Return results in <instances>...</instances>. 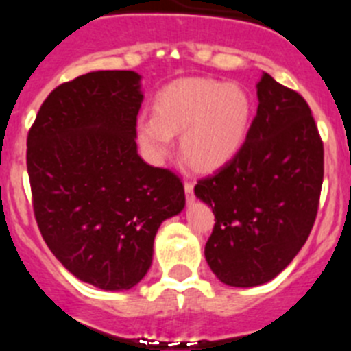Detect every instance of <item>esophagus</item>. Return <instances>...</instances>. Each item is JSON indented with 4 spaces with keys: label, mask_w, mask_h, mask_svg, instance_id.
Returning <instances> with one entry per match:
<instances>
[{
    "label": "esophagus",
    "mask_w": 351,
    "mask_h": 351,
    "mask_svg": "<svg viewBox=\"0 0 351 351\" xmlns=\"http://www.w3.org/2000/svg\"><path fill=\"white\" fill-rule=\"evenodd\" d=\"M184 193H186V200H188V204L193 202L195 195H193V184H191V182H184Z\"/></svg>",
    "instance_id": "obj_1"
}]
</instances>
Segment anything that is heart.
<instances>
[{"mask_svg":"<svg viewBox=\"0 0 351 351\" xmlns=\"http://www.w3.org/2000/svg\"><path fill=\"white\" fill-rule=\"evenodd\" d=\"M251 100L239 84L213 79H182L154 98L153 116L137 119L142 153L160 165L179 135V151L193 169L210 172L234 160L247 137Z\"/></svg>","mask_w":351,"mask_h":351,"instance_id":"1","label":"heart"}]
</instances>
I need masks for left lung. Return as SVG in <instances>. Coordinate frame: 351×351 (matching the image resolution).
<instances>
[{"label": "left lung", "instance_id": "left-lung-1", "mask_svg": "<svg viewBox=\"0 0 351 351\" xmlns=\"http://www.w3.org/2000/svg\"><path fill=\"white\" fill-rule=\"evenodd\" d=\"M256 98L241 151L195 186L216 218L204 255L221 283L237 288L274 280L295 258L324 182V144L306 100L269 73Z\"/></svg>", "mask_w": 351, "mask_h": 351}]
</instances>
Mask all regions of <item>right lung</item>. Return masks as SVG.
<instances>
[{
  "label": "right lung",
  "instance_id": "add662e5",
  "mask_svg": "<svg viewBox=\"0 0 351 351\" xmlns=\"http://www.w3.org/2000/svg\"><path fill=\"white\" fill-rule=\"evenodd\" d=\"M142 101L137 71H89L47 96L27 135L43 241L77 280L108 291L141 283L158 228L186 206L178 176L138 156Z\"/></svg>",
  "mask_w": 351,
  "mask_h": 351
}]
</instances>
